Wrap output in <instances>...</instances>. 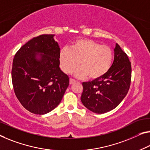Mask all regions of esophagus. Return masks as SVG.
<instances>
[{
    "mask_svg": "<svg viewBox=\"0 0 150 150\" xmlns=\"http://www.w3.org/2000/svg\"><path fill=\"white\" fill-rule=\"evenodd\" d=\"M74 82H76L75 80L72 79V78H70V84H73Z\"/></svg>",
    "mask_w": 150,
    "mask_h": 150,
    "instance_id": "esophagus-1",
    "label": "esophagus"
}]
</instances>
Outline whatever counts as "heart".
Instances as JSON below:
<instances>
[{
    "label": "heart",
    "mask_w": 150,
    "mask_h": 150,
    "mask_svg": "<svg viewBox=\"0 0 150 150\" xmlns=\"http://www.w3.org/2000/svg\"><path fill=\"white\" fill-rule=\"evenodd\" d=\"M59 64L63 72L70 73L78 66L74 74L78 78L88 76L91 80L102 78L111 67L113 54L109 46L96 41L79 38L73 41L70 49L64 47L59 52Z\"/></svg>",
    "instance_id": "1"
}]
</instances>
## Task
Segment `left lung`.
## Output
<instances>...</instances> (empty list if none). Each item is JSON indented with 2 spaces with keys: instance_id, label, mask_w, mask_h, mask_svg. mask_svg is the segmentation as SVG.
<instances>
[{
  "instance_id": "left-lung-1",
  "label": "left lung",
  "mask_w": 150,
  "mask_h": 150,
  "mask_svg": "<svg viewBox=\"0 0 150 150\" xmlns=\"http://www.w3.org/2000/svg\"><path fill=\"white\" fill-rule=\"evenodd\" d=\"M114 52L113 63L104 76L82 83V104L95 113L103 114L114 109L125 97L129 89L131 62L118 43L115 45Z\"/></svg>"
}]
</instances>
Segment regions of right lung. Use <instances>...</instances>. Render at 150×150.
Listing matches in <instances>:
<instances>
[{"instance_id": "right-lung-1", "label": "right lung", "mask_w": 150, "mask_h": 150, "mask_svg": "<svg viewBox=\"0 0 150 150\" xmlns=\"http://www.w3.org/2000/svg\"><path fill=\"white\" fill-rule=\"evenodd\" d=\"M54 35L33 38L15 55L11 76L21 104L36 115L46 114L59 103L69 85V77L59 68L60 48ZM41 52L40 59L36 58Z\"/></svg>"}]
</instances>
